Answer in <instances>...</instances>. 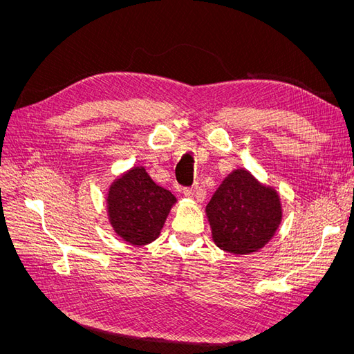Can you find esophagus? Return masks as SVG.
Returning a JSON list of instances; mask_svg holds the SVG:
<instances>
[{
	"instance_id": "1",
	"label": "esophagus",
	"mask_w": 354,
	"mask_h": 354,
	"mask_svg": "<svg viewBox=\"0 0 354 354\" xmlns=\"http://www.w3.org/2000/svg\"><path fill=\"white\" fill-rule=\"evenodd\" d=\"M195 190H196V187H194V186H192V187H185V189H183V194H185L186 196L192 198V196L195 195Z\"/></svg>"
}]
</instances>
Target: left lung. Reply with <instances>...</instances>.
Listing matches in <instances>:
<instances>
[{
  "instance_id": "left-lung-1",
  "label": "left lung",
  "mask_w": 354,
  "mask_h": 354,
  "mask_svg": "<svg viewBox=\"0 0 354 354\" xmlns=\"http://www.w3.org/2000/svg\"><path fill=\"white\" fill-rule=\"evenodd\" d=\"M207 216L217 246L232 254H250L263 248L279 227L281 199L246 169H234L212 195Z\"/></svg>"
}]
</instances>
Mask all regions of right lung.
<instances>
[{
    "label": "right lung",
    "mask_w": 354,
    "mask_h": 354,
    "mask_svg": "<svg viewBox=\"0 0 354 354\" xmlns=\"http://www.w3.org/2000/svg\"><path fill=\"white\" fill-rule=\"evenodd\" d=\"M176 196L158 186L143 167H134L116 178L108 194L113 230L133 245L153 242L164 227Z\"/></svg>",
    "instance_id": "1"
}]
</instances>
